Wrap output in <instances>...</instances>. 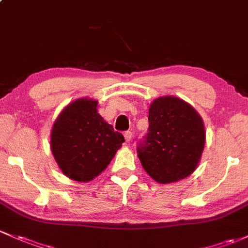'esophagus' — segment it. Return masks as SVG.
Listing matches in <instances>:
<instances>
[{
  "label": "esophagus",
  "mask_w": 248,
  "mask_h": 248,
  "mask_svg": "<svg viewBox=\"0 0 248 248\" xmlns=\"http://www.w3.org/2000/svg\"><path fill=\"white\" fill-rule=\"evenodd\" d=\"M124 139H126V141L127 142H129L132 140V132H129V131H127V132H124Z\"/></svg>",
  "instance_id": "1"
}]
</instances>
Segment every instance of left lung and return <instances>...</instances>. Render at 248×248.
Masks as SVG:
<instances>
[{"label": "left lung", "instance_id": "8db88e82", "mask_svg": "<svg viewBox=\"0 0 248 248\" xmlns=\"http://www.w3.org/2000/svg\"><path fill=\"white\" fill-rule=\"evenodd\" d=\"M148 124L147 135L137 150L145 171L161 184L190 176L204 150V124L200 114L181 98L163 96L151 103Z\"/></svg>", "mask_w": 248, "mask_h": 248}]
</instances>
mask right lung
I'll list each match as a JSON object with an SVG mask.
<instances>
[{"label":"right lung","instance_id":"obj_1","mask_svg":"<svg viewBox=\"0 0 248 248\" xmlns=\"http://www.w3.org/2000/svg\"><path fill=\"white\" fill-rule=\"evenodd\" d=\"M97 101L79 98L65 107L54 121L51 151L62 173L90 182L106 170L124 142L121 133L97 113Z\"/></svg>","mask_w":248,"mask_h":248}]
</instances>
